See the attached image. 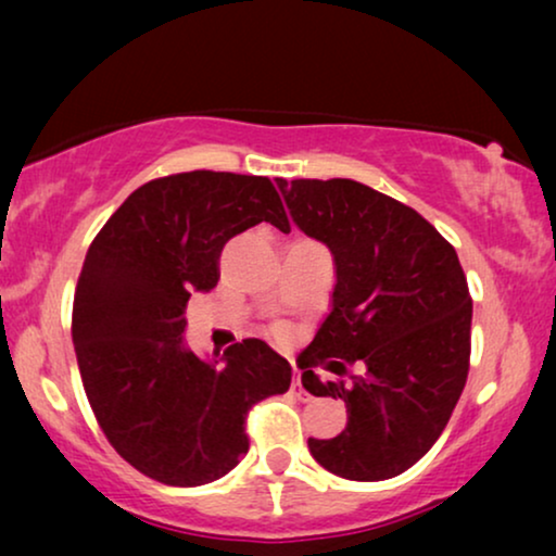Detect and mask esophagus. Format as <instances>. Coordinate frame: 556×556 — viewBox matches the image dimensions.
Instances as JSON below:
<instances>
[{
	"label": "esophagus",
	"mask_w": 556,
	"mask_h": 556,
	"mask_svg": "<svg viewBox=\"0 0 556 556\" xmlns=\"http://www.w3.org/2000/svg\"><path fill=\"white\" fill-rule=\"evenodd\" d=\"M291 392L295 394V397L299 400H308V392L303 390V384H301V375H293V382H291Z\"/></svg>",
	"instance_id": "obj_1"
}]
</instances>
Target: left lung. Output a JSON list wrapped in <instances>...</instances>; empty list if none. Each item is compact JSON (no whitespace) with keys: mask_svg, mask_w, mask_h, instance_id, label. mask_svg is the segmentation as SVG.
Listing matches in <instances>:
<instances>
[{"mask_svg":"<svg viewBox=\"0 0 556 556\" xmlns=\"http://www.w3.org/2000/svg\"><path fill=\"white\" fill-rule=\"evenodd\" d=\"M293 223L337 265L331 314L303 349L301 382L346 402L337 438H308L326 470L384 481L413 468L445 430L470 359V301L455 248L413 207L354 179H276ZM365 375L321 383L314 366Z\"/></svg>","mask_w":556,"mask_h":556,"instance_id":"obj_1","label":"left lung"}]
</instances>
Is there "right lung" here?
I'll return each instance as SVG.
<instances>
[{
	"label": "right lung",
	"mask_w": 556,
	"mask_h": 556,
	"mask_svg": "<svg viewBox=\"0 0 556 556\" xmlns=\"http://www.w3.org/2000/svg\"><path fill=\"white\" fill-rule=\"evenodd\" d=\"M257 223L288 230L268 177L185 172L128 194L90 242L73 301V344L109 443L143 476L204 485L238 466L250 407L291 387L261 339L217 359L185 346V308L219 280L225 242Z\"/></svg>",
	"instance_id": "add662e5"
}]
</instances>
